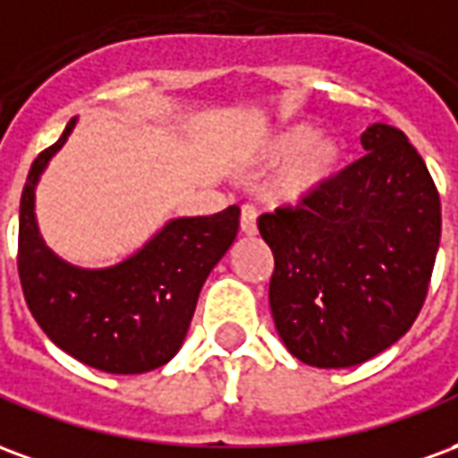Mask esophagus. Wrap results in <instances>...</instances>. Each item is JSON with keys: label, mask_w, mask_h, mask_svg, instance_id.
<instances>
[{"label": "esophagus", "mask_w": 458, "mask_h": 458, "mask_svg": "<svg viewBox=\"0 0 458 458\" xmlns=\"http://www.w3.org/2000/svg\"><path fill=\"white\" fill-rule=\"evenodd\" d=\"M240 233L242 235H258V216L250 206H242V210H240Z\"/></svg>", "instance_id": "obj_1"}]
</instances>
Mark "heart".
Segmentation results:
<instances>
[{
    "mask_svg": "<svg viewBox=\"0 0 458 458\" xmlns=\"http://www.w3.org/2000/svg\"><path fill=\"white\" fill-rule=\"evenodd\" d=\"M307 122H294L272 131L250 151L248 164L255 174L283 164L262 186L269 206L294 208L321 196L338 179L345 161V141L338 134H317Z\"/></svg>",
    "mask_w": 458,
    "mask_h": 458,
    "instance_id": "b5f03b06",
    "label": "heart"
}]
</instances>
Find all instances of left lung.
I'll list each match as a JSON object with an SVG mask.
<instances>
[{"instance_id": "left-lung-1", "label": "left lung", "mask_w": 458, "mask_h": 458, "mask_svg": "<svg viewBox=\"0 0 458 458\" xmlns=\"http://www.w3.org/2000/svg\"><path fill=\"white\" fill-rule=\"evenodd\" d=\"M360 144L321 196L258 220L277 334L314 368L365 363L410 331L442 238L439 193L410 140L375 122Z\"/></svg>"}]
</instances>
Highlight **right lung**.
<instances>
[{
    "label": "right lung",
    "instance_id": "1",
    "mask_svg": "<svg viewBox=\"0 0 458 458\" xmlns=\"http://www.w3.org/2000/svg\"><path fill=\"white\" fill-rule=\"evenodd\" d=\"M31 164L19 206V279L36 324L75 360L114 375H137L179 353L200 287L238 235L240 208L171 218L134 255L113 267L85 269L48 248L36 223V186L71 137Z\"/></svg>",
    "mask_w": 458,
    "mask_h": 458
}]
</instances>
